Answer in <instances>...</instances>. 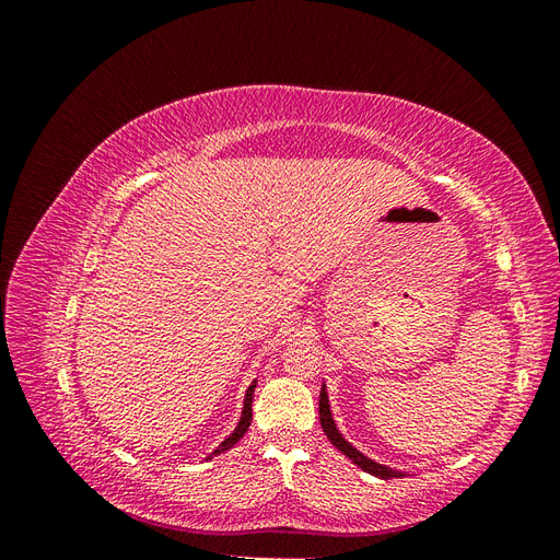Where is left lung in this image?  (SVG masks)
<instances>
[{"mask_svg": "<svg viewBox=\"0 0 560 560\" xmlns=\"http://www.w3.org/2000/svg\"><path fill=\"white\" fill-rule=\"evenodd\" d=\"M319 425L322 430H325V434L329 436V442L341 451L346 457H350V460L358 465L360 469H364L366 474H371V477H378V479H399V477H406V471L401 469H395V467H387V465H381L376 460H371L369 455H364L362 451L354 448L348 439L338 432L336 422H334V416H331V406H329V395H327V385L322 383V389H319Z\"/></svg>", "mask_w": 560, "mask_h": 560, "instance_id": "left-lung-1", "label": "left lung"}]
</instances>
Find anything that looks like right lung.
<instances>
[{
  "mask_svg": "<svg viewBox=\"0 0 560 560\" xmlns=\"http://www.w3.org/2000/svg\"><path fill=\"white\" fill-rule=\"evenodd\" d=\"M257 381L259 378H254L252 383H249V387H247V393H245V401H243V411H241V420H238V425H235V430L224 439L222 444H219L206 460H212L214 455H219V453H226L229 448H233L235 444L241 442L243 439V434L249 430V422H252V399H254V387H257Z\"/></svg>",
  "mask_w": 560,
  "mask_h": 560,
  "instance_id": "add662e5",
  "label": "right lung"
}]
</instances>
